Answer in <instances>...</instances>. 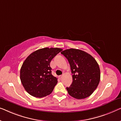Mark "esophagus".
<instances>
[{"instance_id": "esophagus-1", "label": "esophagus", "mask_w": 121, "mask_h": 121, "mask_svg": "<svg viewBox=\"0 0 121 121\" xmlns=\"http://www.w3.org/2000/svg\"><path fill=\"white\" fill-rule=\"evenodd\" d=\"M63 78V75H59V78H60V79H61Z\"/></svg>"}]
</instances>
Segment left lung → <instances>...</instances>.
<instances>
[{
    "label": "left lung",
    "instance_id": "8db88e82",
    "mask_svg": "<svg viewBox=\"0 0 121 121\" xmlns=\"http://www.w3.org/2000/svg\"><path fill=\"white\" fill-rule=\"evenodd\" d=\"M68 59L73 73V82L66 90L78 99L90 96L97 88L100 79L99 65L90 54L78 49L70 48L61 52Z\"/></svg>",
    "mask_w": 121,
    "mask_h": 121
}]
</instances>
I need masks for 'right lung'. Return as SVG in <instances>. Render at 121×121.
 I'll use <instances>...</instances> for the list:
<instances>
[{
	"label": "right lung",
	"mask_w": 121,
	"mask_h": 121,
	"mask_svg": "<svg viewBox=\"0 0 121 121\" xmlns=\"http://www.w3.org/2000/svg\"><path fill=\"white\" fill-rule=\"evenodd\" d=\"M59 48H45L33 52L23 63L20 79L25 90L34 97L42 98L50 94L57 83V78L51 73L50 62Z\"/></svg>",
	"instance_id": "obj_1"
}]
</instances>
